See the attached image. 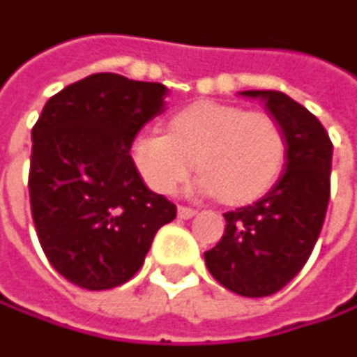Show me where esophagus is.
I'll return each mask as SVG.
<instances>
[{
    "mask_svg": "<svg viewBox=\"0 0 357 357\" xmlns=\"http://www.w3.org/2000/svg\"><path fill=\"white\" fill-rule=\"evenodd\" d=\"M176 213H178V218H181V220H189V218H193V215H195L197 211H195L193 207H187V205H178Z\"/></svg>",
    "mask_w": 357,
    "mask_h": 357,
    "instance_id": "esophagus-1",
    "label": "esophagus"
}]
</instances>
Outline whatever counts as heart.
<instances>
[{"label": "heart", "mask_w": 357, "mask_h": 357, "mask_svg": "<svg viewBox=\"0 0 357 357\" xmlns=\"http://www.w3.org/2000/svg\"><path fill=\"white\" fill-rule=\"evenodd\" d=\"M131 156L146 185L160 195H172L197 164L203 174L193 185L195 193L243 205L265 195L282 176L288 135L269 112L197 102L170 116L166 135H137Z\"/></svg>", "instance_id": "1"}]
</instances>
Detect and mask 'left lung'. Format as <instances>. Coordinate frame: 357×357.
Masks as SVG:
<instances>
[{
    "instance_id": "8db88e82",
    "label": "left lung",
    "mask_w": 357,
    "mask_h": 357,
    "mask_svg": "<svg viewBox=\"0 0 357 357\" xmlns=\"http://www.w3.org/2000/svg\"><path fill=\"white\" fill-rule=\"evenodd\" d=\"M241 96L263 100L284 125L288 160L261 199L224 213V236L205 252V265L224 288L263 298L291 282L317 245L331 197L333 144L321 121L284 92L246 90Z\"/></svg>"
}]
</instances>
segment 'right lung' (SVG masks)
Returning <instances> with one entry per match:
<instances>
[{"label":"right lung","mask_w":357,"mask_h":357,"mask_svg":"<svg viewBox=\"0 0 357 357\" xmlns=\"http://www.w3.org/2000/svg\"><path fill=\"white\" fill-rule=\"evenodd\" d=\"M168 88L94 73L57 92L32 127L30 209L49 263L86 290L129 282L176 205L144 185L131 144Z\"/></svg>","instance_id":"obj_1"}]
</instances>
